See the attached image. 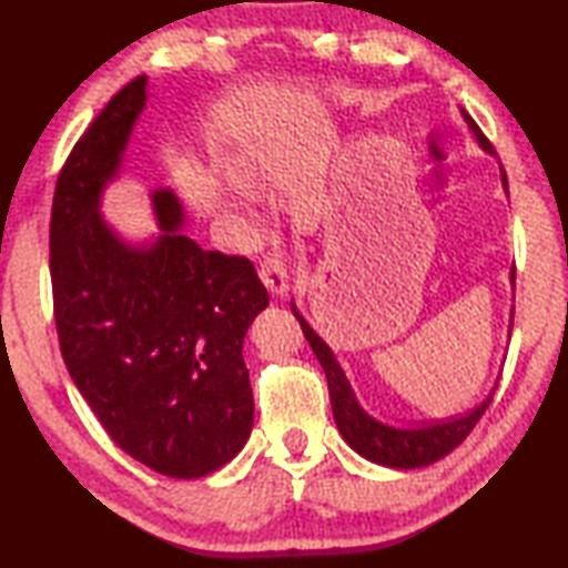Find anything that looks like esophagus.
I'll return each mask as SVG.
<instances>
[{
  "label": "esophagus",
  "instance_id": "1",
  "mask_svg": "<svg viewBox=\"0 0 568 568\" xmlns=\"http://www.w3.org/2000/svg\"><path fill=\"white\" fill-rule=\"evenodd\" d=\"M261 277L273 295L287 291V263L283 253H267L261 263Z\"/></svg>",
  "mask_w": 568,
  "mask_h": 568
}]
</instances>
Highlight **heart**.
<instances>
[{
  "label": "heart",
  "instance_id": "1",
  "mask_svg": "<svg viewBox=\"0 0 568 568\" xmlns=\"http://www.w3.org/2000/svg\"><path fill=\"white\" fill-rule=\"evenodd\" d=\"M233 175H235V182L240 187H245V190L263 187V172H261V168H257L255 155H240L235 160Z\"/></svg>",
  "mask_w": 568,
  "mask_h": 568
}]
</instances>
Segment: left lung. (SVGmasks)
I'll return each instance as SVG.
<instances>
[{"label": "left lung", "mask_w": 568, "mask_h": 568, "mask_svg": "<svg viewBox=\"0 0 568 568\" xmlns=\"http://www.w3.org/2000/svg\"><path fill=\"white\" fill-rule=\"evenodd\" d=\"M460 114H464L470 132L476 134L478 145L494 155L496 152L494 145L488 142L486 134L480 132L474 118H470L464 108H460ZM504 185H506V178H504ZM511 281H516V267L511 273ZM293 313L295 318L301 321L305 338L311 343L313 353L318 355V361L325 371V378H328L335 426H338V430L343 434L345 444H348L355 454L373 460V464H381L388 468H420V466L436 464V460L448 456L456 446L464 444L466 436L476 428V423L486 413L488 403H491V396H488L476 410H470L466 416H458V418H448V420L423 423V426H413V428L386 426V423L371 418L368 413L358 406V400H355L351 390V383L345 378V373L341 371V365L335 361V355L331 353L328 345H325L321 335L303 321V315L295 311V305H293Z\"/></svg>", "instance_id": "obj_1"}]
</instances>
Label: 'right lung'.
Masks as SVG:
<instances>
[{
  "label": "right lung",
  "instance_id": "add662e5",
  "mask_svg": "<svg viewBox=\"0 0 568 568\" xmlns=\"http://www.w3.org/2000/svg\"><path fill=\"white\" fill-rule=\"evenodd\" d=\"M148 77L104 104L60 170L50 220V275L60 351L108 436L172 478H200L240 454L253 428L243 338L267 305L253 263L180 235L170 190L152 205L162 235L132 247L100 217Z\"/></svg>",
  "mask_w": 568,
  "mask_h": 568
}]
</instances>
